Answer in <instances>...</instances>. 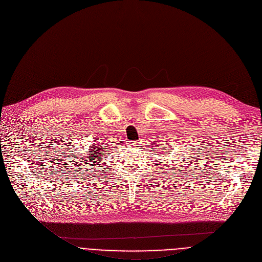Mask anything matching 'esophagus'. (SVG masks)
Listing matches in <instances>:
<instances>
[{
  "mask_svg": "<svg viewBox=\"0 0 262 262\" xmlns=\"http://www.w3.org/2000/svg\"><path fill=\"white\" fill-rule=\"evenodd\" d=\"M128 144H129L130 146H137V145H139V144H141V143H140V141H129Z\"/></svg>",
  "mask_w": 262,
  "mask_h": 262,
  "instance_id": "1",
  "label": "esophagus"
}]
</instances>
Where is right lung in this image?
<instances>
[{
    "mask_svg": "<svg viewBox=\"0 0 262 262\" xmlns=\"http://www.w3.org/2000/svg\"><path fill=\"white\" fill-rule=\"evenodd\" d=\"M104 143H96L93 146L89 147L88 150H86L85 153H88L86 155H82L80 153L79 155H72L75 159H79L78 163H80L79 167H82V169H87V170H92V168H99L98 163H102V158L105 156L107 153H109V149ZM77 169V168H76ZM85 171V170H84Z\"/></svg>",
    "mask_w": 262,
    "mask_h": 262,
    "instance_id": "add662e5",
    "label": "right lung"
}]
</instances>
